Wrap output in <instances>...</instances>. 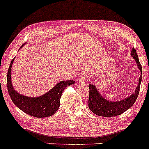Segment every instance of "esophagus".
Listing matches in <instances>:
<instances>
[{
  "label": "esophagus",
  "instance_id": "1",
  "mask_svg": "<svg viewBox=\"0 0 149 149\" xmlns=\"http://www.w3.org/2000/svg\"><path fill=\"white\" fill-rule=\"evenodd\" d=\"M86 79V75L85 74H81L79 77V82L80 83H84L85 82Z\"/></svg>",
  "mask_w": 149,
  "mask_h": 149
}]
</instances>
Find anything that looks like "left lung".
Returning a JSON list of instances; mask_svg holds the SVG:
<instances>
[{
    "label": "left lung",
    "mask_w": 149,
    "mask_h": 149,
    "mask_svg": "<svg viewBox=\"0 0 149 149\" xmlns=\"http://www.w3.org/2000/svg\"><path fill=\"white\" fill-rule=\"evenodd\" d=\"M131 55L135 60L138 69L141 71V76L139 78V82H138L137 87H136L135 92L125 99L120 100L119 101H110L100 94L96 86L89 85V108L93 113L98 116L112 117V116H115L123 113L135 103L139 95V88H140L141 80L142 78V76H141L142 67L138 59V55L136 53L135 48H132Z\"/></svg>",
    "instance_id": "left-lung-1"
}]
</instances>
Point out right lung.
I'll use <instances>...</instances> for the list:
<instances>
[{
	"label": "right lung",
	"instance_id": "add662e5",
	"mask_svg": "<svg viewBox=\"0 0 149 149\" xmlns=\"http://www.w3.org/2000/svg\"><path fill=\"white\" fill-rule=\"evenodd\" d=\"M23 46H21V48H22ZM14 60V58L12 60L8 69L7 85L9 94L14 105L25 113L35 117L44 118L53 115L60 107V98L64 89L68 86L74 84V80H63L59 82L47 93L38 97L23 96L14 89L12 84L11 69Z\"/></svg>",
	"mask_w": 149,
	"mask_h": 149
}]
</instances>
